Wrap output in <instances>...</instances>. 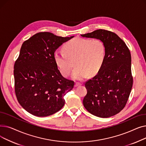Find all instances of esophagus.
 I'll list each match as a JSON object with an SVG mask.
<instances>
[{
	"label": "esophagus",
	"instance_id": "esophagus-1",
	"mask_svg": "<svg viewBox=\"0 0 146 146\" xmlns=\"http://www.w3.org/2000/svg\"><path fill=\"white\" fill-rule=\"evenodd\" d=\"M82 85V83H81L78 82H76V83H75V85H74V86H75V87H77V86H80V85Z\"/></svg>",
	"mask_w": 146,
	"mask_h": 146
}]
</instances>
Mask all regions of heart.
Masks as SVG:
<instances>
[{
	"label": "heart",
	"mask_w": 146,
	"mask_h": 146,
	"mask_svg": "<svg viewBox=\"0 0 146 146\" xmlns=\"http://www.w3.org/2000/svg\"><path fill=\"white\" fill-rule=\"evenodd\" d=\"M64 52H55V63L64 76L70 74L76 60V67L72 78L83 80L89 75L98 73L102 66L106 57V47L99 39L75 38L66 42L63 47Z\"/></svg>",
	"instance_id": "1"
}]
</instances>
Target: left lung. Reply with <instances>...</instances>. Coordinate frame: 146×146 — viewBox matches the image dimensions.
<instances>
[{
	"label": "left lung",
	"instance_id": "left-lung-1",
	"mask_svg": "<svg viewBox=\"0 0 146 146\" xmlns=\"http://www.w3.org/2000/svg\"><path fill=\"white\" fill-rule=\"evenodd\" d=\"M81 36L101 40L106 47L102 66L96 76L85 82L87 94L83 105L96 117L113 116L123 110L132 89L130 51L124 41L110 31L97 29Z\"/></svg>",
	"mask_w": 146,
	"mask_h": 146
}]
</instances>
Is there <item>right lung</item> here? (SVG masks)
Segmentation results:
<instances>
[{
  "label": "right lung",
  "mask_w": 146,
  "mask_h": 146,
  "mask_svg": "<svg viewBox=\"0 0 146 146\" xmlns=\"http://www.w3.org/2000/svg\"><path fill=\"white\" fill-rule=\"evenodd\" d=\"M73 37L41 32L22 44L14 64L15 92L18 102L29 113L47 117L63 108L64 96L73 88L74 82L61 75L54 54Z\"/></svg>",
  "instance_id": "1"
}]
</instances>
